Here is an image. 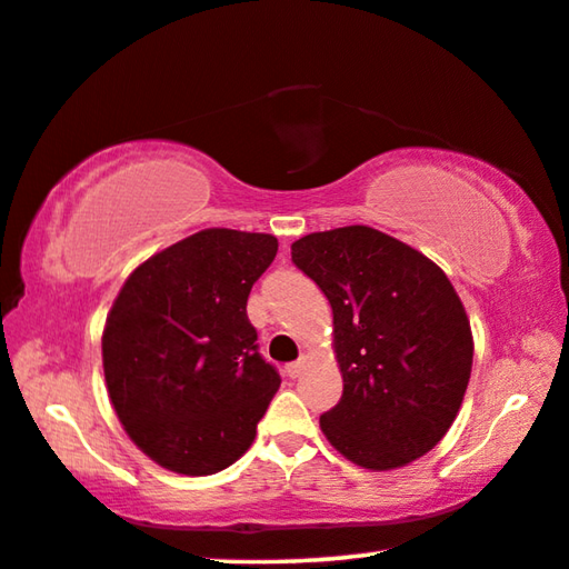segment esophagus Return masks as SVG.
Listing matches in <instances>:
<instances>
[{"instance_id": "34e87169", "label": "esophagus", "mask_w": 569, "mask_h": 569, "mask_svg": "<svg viewBox=\"0 0 569 569\" xmlns=\"http://www.w3.org/2000/svg\"><path fill=\"white\" fill-rule=\"evenodd\" d=\"M306 367H309V359L301 357L299 362H293V365H288V367H286V375L291 377V380H296V377H301V375L306 372Z\"/></svg>"}]
</instances>
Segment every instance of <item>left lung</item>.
I'll return each mask as SVG.
<instances>
[{
	"label": "left lung",
	"mask_w": 569,
	"mask_h": 569,
	"mask_svg": "<svg viewBox=\"0 0 569 569\" xmlns=\"http://www.w3.org/2000/svg\"><path fill=\"white\" fill-rule=\"evenodd\" d=\"M291 258L327 293L345 392L319 426L367 471L436 448L461 410L473 365L471 321L443 268L367 224L311 232Z\"/></svg>",
	"instance_id": "8db88e82"
}]
</instances>
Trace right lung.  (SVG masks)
Segmentation results:
<instances>
[{"label": "right lung", "instance_id": "1", "mask_svg": "<svg viewBox=\"0 0 569 569\" xmlns=\"http://www.w3.org/2000/svg\"><path fill=\"white\" fill-rule=\"evenodd\" d=\"M276 236L207 228L126 278L106 317V390L126 436L167 471L210 476L256 440L281 377L258 355L248 296Z\"/></svg>", "mask_w": 569, "mask_h": 569}]
</instances>
